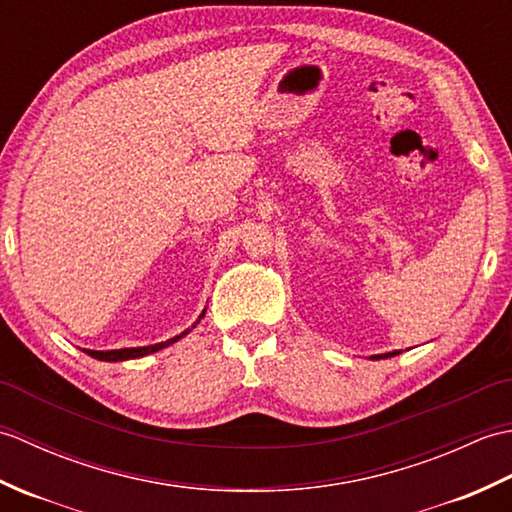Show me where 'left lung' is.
Here are the masks:
<instances>
[{"mask_svg": "<svg viewBox=\"0 0 512 512\" xmlns=\"http://www.w3.org/2000/svg\"><path fill=\"white\" fill-rule=\"evenodd\" d=\"M396 354H400V352L394 350V352H385V354H374V356H369V358H372V361H380V358H391V356H396Z\"/></svg>", "mask_w": 512, "mask_h": 512, "instance_id": "left-lung-1", "label": "left lung"}]
</instances>
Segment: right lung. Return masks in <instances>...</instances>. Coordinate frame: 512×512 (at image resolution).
I'll return each instance as SVG.
<instances>
[{"mask_svg": "<svg viewBox=\"0 0 512 512\" xmlns=\"http://www.w3.org/2000/svg\"><path fill=\"white\" fill-rule=\"evenodd\" d=\"M204 312L206 308L202 310V314L198 317V321H195L191 328H187L184 332H180L178 336H173V339H167V341H160L156 345H143V347H121V350H83L88 356L92 358H99V361H107V363H116V361H129V358H140V356H147V354H154L158 350H162V347H169L176 341H180L182 336H187L195 325L200 323V319H204Z\"/></svg>", "mask_w": 512, "mask_h": 512, "instance_id": "1", "label": "right lung"}]
</instances>
